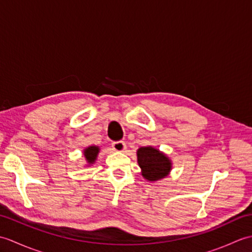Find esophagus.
Returning a JSON list of instances; mask_svg holds the SVG:
<instances>
[{
  "label": "esophagus",
  "instance_id": "esophagus-1",
  "mask_svg": "<svg viewBox=\"0 0 252 252\" xmlns=\"http://www.w3.org/2000/svg\"><path fill=\"white\" fill-rule=\"evenodd\" d=\"M111 147L116 152H123L126 149V143L123 141H116L111 143Z\"/></svg>",
  "mask_w": 252,
  "mask_h": 252
}]
</instances>
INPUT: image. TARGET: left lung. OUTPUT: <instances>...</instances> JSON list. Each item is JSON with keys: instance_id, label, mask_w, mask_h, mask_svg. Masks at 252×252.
<instances>
[{"instance_id": "8db88e82", "label": "left lung", "mask_w": 252, "mask_h": 252, "mask_svg": "<svg viewBox=\"0 0 252 252\" xmlns=\"http://www.w3.org/2000/svg\"><path fill=\"white\" fill-rule=\"evenodd\" d=\"M137 162L143 170V176L148 181L162 179L171 170L170 160L154 147H141L138 149Z\"/></svg>"}]
</instances>
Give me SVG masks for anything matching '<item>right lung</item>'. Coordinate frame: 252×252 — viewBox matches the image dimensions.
I'll use <instances>...</instances> for the list:
<instances>
[{"label": "right lung", "instance_id": "obj_1", "mask_svg": "<svg viewBox=\"0 0 252 252\" xmlns=\"http://www.w3.org/2000/svg\"><path fill=\"white\" fill-rule=\"evenodd\" d=\"M97 154H98V147H96V146H90L89 148H87L84 151V156L90 163L95 161Z\"/></svg>", "mask_w": 252, "mask_h": 252}]
</instances>
